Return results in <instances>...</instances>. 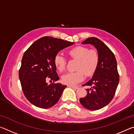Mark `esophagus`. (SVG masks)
I'll return each instance as SVG.
<instances>
[{
  "mask_svg": "<svg viewBox=\"0 0 134 134\" xmlns=\"http://www.w3.org/2000/svg\"><path fill=\"white\" fill-rule=\"evenodd\" d=\"M69 87L72 88V89H79V87L78 86H69Z\"/></svg>",
  "mask_w": 134,
  "mask_h": 134,
  "instance_id": "34e87169",
  "label": "esophagus"
}]
</instances>
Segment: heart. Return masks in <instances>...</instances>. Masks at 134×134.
<instances>
[{"mask_svg": "<svg viewBox=\"0 0 134 134\" xmlns=\"http://www.w3.org/2000/svg\"><path fill=\"white\" fill-rule=\"evenodd\" d=\"M67 54L71 58L77 60L76 67L77 71L64 74L62 77L63 83L74 86L82 81L85 75L87 77L93 75L99 63V55L97 50L79 45L70 49ZM67 63V59L60 54L54 57V64L60 72L65 70Z\"/></svg>", "mask_w": 134, "mask_h": 134, "instance_id": "1", "label": "heart"}]
</instances>
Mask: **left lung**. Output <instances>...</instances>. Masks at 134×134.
<instances>
[{
    "mask_svg": "<svg viewBox=\"0 0 134 134\" xmlns=\"http://www.w3.org/2000/svg\"><path fill=\"white\" fill-rule=\"evenodd\" d=\"M83 44L93 45L99 55V63L93 77L83 86H89L87 95L80 99L85 108L96 110L109 103L115 96L119 81L117 62L114 54L106 44L95 37L88 38Z\"/></svg>",
    "mask_w": 134,
    "mask_h": 134,
    "instance_id": "1",
    "label": "left lung"
}]
</instances>
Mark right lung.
Returning <instances> with one entry per match:
<instances>
[{
	"mask_svg": "<svg viewBox=\"0 0 134 134\" xmlns=\"http://www.w3.org/2000/svg\"><path fill=\"white\" fill-rule=\"evenodd\" d=\"M74 44L58 38L44 37L25 52L19 71L22 89L27 100L37 107L47 109L55 105L67 86L55 83L59 77L54 58L63 48ZM47 79L54 82L48 84Z\"/></svg>",
	"mask_w": 134,
	"mask_h": 134,
	"instance_id": "1",
	"label": "right lung"
}]
</instances>
